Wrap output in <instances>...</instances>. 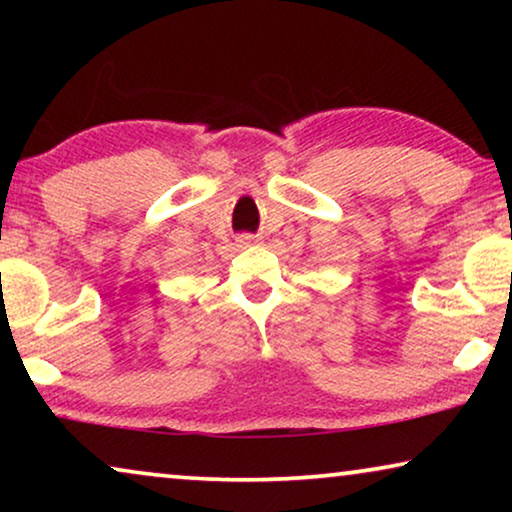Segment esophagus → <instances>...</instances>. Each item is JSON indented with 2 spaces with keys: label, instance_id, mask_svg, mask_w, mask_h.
I'll use <instances>...</instances> for the list:
<instances>
[{
  "label": "esophagus",
  "instance_id": "34e87169",
  "mask_svg": "<svg viewBox=\"0 0 512 512\" xmlns=\"http://www.w3.org/2000/svg\"><path fill=\"white\" fill-rule=\"evenodd\" d=\"M258 242H261V237L258 235H251V233L237 235V247H251V244H258Z\"/></svg>",
  "mask_w": 512,
  "mask_h": 512
}]
</instances>
